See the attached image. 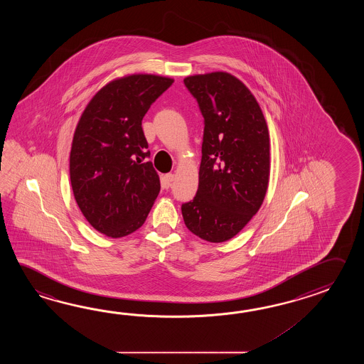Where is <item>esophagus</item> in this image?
Wrapping results in <instances>:
<instances>
[{"mask_svg": "<svg viewBox=\"0 0 364 364\" xmlns=\"http://www.w3.org/2000/svg\"><path fill=\"white\" fill-rule=\"evenodd\" d=\"M174 181V174H165L163 176V181H161V185H163L164 188H169L171 185V182Z\"/></svg>", "mask_w": 364, "mask_h": 364, "instance_id": "1", "label": "esophagus"}]
</instances>
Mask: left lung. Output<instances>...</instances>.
<instances>
[{
	"label": "left lung",
	"instance_id": "1",
	"mask_svg": "<svg viewBox=\"0 0 364 364\" xmlns=\"http://www.w3.org/2000/svg\"><path fill=\"white\" fill-rule=\"evenodd\" d=\"M204 117L199 187L182 205L183 221L201 240L221 243L250 223L269 183V132L255 96L226 71L183 79Z\"/></svg>",
	"mask_w": 364,
	"mask_h": 364
}]
</instances>
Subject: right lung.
Listing matches in <instances>:
<instances>
[{
    "label": "right lung",
    "instance_id": "1",
    "mask_svg": "<svg viewBox=\"0 0 364 364\" xmlns=\"http://www.w3.org/2000/svg\"><path fill=\"white\" fill-rule=\"evenodd\" d=\"M174 79L132 74L104 85L77 121L70 151V181L77 207L110 238L138 230L160 193L141 119Z\"/></svg>",
    "mask_w": 364,
    "mask_h": 364
}]
</instances>
